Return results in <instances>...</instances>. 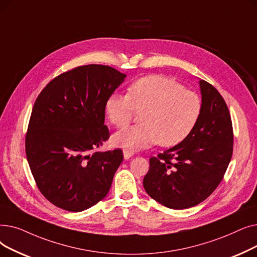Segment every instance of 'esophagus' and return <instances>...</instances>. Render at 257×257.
Returning <instances> with one entry per match:
<instances>
[{"mask_svg":"<svg viewBox=\"0 0 257 257\" xmlns=\"http://www.w3.org/2000/svg\"><path fill=\"white\" fill-rule=\"evenodd\" d=\"M134 155L133 152L131 151H127V150H124L123 151V156H124V159H126V160H128V159Z\"/></svg>","mask_w":257,"mask_h":257,"instance_id":"1","label":"esophagus"}]
</instances>
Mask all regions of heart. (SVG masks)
<instances>
[{"label":"heart","instance_id":"1","mask_svg":"<svg viewBox=\"0 0 257 257\" xmlns=\"http://www.w3.org/2000/svg\"><path fill=\"white\" fill-rule=\"evenodd\" d=\"M141 113V124L126 127L113 138L115 145L138 151L159 143L173 146L184 140L202 112L199 94L169 77L150 75L133 82L127 96L113 94L105 102V113L116 127H124Z\"/></svg>","mask_w":257,"mask_h":257}]
</instances>
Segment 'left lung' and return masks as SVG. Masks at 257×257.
<instances>
[{
    "label": "left lung",
    "mask_w": 257,
    "mask_h": 257,
    "mask_svg": "<svg viewBox=\"0 0 257 257\" xmlns=\"http://www.w3.org/2000/svg\"><path fill=\"white\" fill-rule=\"evenodd\" d=\"M202 112L181 143L150 159L145 191L172 209H186L206 200L223 180L233 153V127L218 91L200 81Z\"/></svg>",
    "instance_id": "8db88e82"
}]
</instances>
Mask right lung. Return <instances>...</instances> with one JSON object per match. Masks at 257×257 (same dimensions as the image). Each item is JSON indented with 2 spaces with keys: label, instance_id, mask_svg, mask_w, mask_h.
Wrapping results in <instances>:
<instances>
[{
  "label": "right lung",
  "instance_id": "obj_1",
  "mask_svg": "<svg viewBox=\"0 0 257 257\" xmlns=\"http://www.w3.org/2000/svg\"><path fill=\"white\" fill-rule=\"evenodd\" d=\"M124 77L108 66H79L53 78L36 98L26 156L36 186L58 208L85 210L111 188L123 153L93 151L109 138L105 102Z\"/></svg>",
  "mask_w": 257,
  "mask_h": 257
}]
</instances>
